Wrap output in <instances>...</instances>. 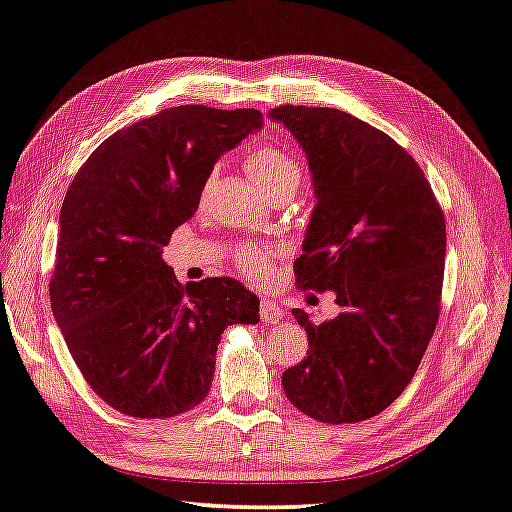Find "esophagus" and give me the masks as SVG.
I'll return each mask as SVG.
<instances>
[{
  "instance_id": "esophagus-1",
  "label": "esophagus",
  "mask_w": 512,
  "mask_h": 512,
  "mask_svg": "<svg viewBox=\"0 0 512 512\" xmlns=\"http://www.w3.org/2000/svg\"><path fill=\"white\" fill-rule=\"evenodd\" d=\"M259 315H262V322L277 324L279 319L284 317V308L279 306L275 299H262V304H259Z\"/></svg>"
}]
</instances>
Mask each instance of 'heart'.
I'll use <instances>...</instances> for the list:
<instances>
[{"label": "heart", "instance_id": "obj_1", "mask_svg": "<svg viewBox=\"0 0 512 512\" xmlns=\"http://www.w3.org/2000/svg\"><path fill=\"white\" fill-rule=\"evenodd\" d=\"M248 177L253 179L255 186L270 199L277 195H295L302 186V168L290 157L286 150L266 146L257 148L246 159ZM213 177L206 179L204 195L208 193ZM235 266L255 282H264L270 273V250L248 246L235 255Z\"/></svg>", "mask_w": 512, "mask_h": 512}]
</instances>
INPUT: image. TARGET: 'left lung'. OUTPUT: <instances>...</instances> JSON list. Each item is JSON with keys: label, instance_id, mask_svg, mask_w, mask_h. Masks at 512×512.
I'll use <instances>...</instances> for the list:
<instances>
[{"label": "left lung", "instance_id": "8db88e82", "mask_svg": "<svg viewBox=\"0 0 512 512\" xmlns=\"http://www.w3.org/2000/svg\"><path fill=\"white\" fill-rule=\"evenodd\" d=\"M306 153L315 208L297 259L302 288L333 290L339 315H293L308 353L282 375L290 404L326 424L382 413L415 377L439 317L446 222L422 168L393 137L337 108L279 106Z\"/></svg>", "mask_w": 512, "mask_h": 512}]
</instances>
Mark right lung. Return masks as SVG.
<instances>
[{"label":"right lung","instance_id":"add662e5","mask_svg":"<svg viewBox=\"0 0 512 512\" xmlns=\"http://www.w3.org/2000/svg\"><path fill=\"white\" fill-rule=\"evenodd\" d=\"M255 108L175 106L95 148L59 210L50 306L84 379L124 415L164 419L208 395L224 328L257 324L233 277L177 282L162 259L213 166L257 133Z\"/></svg>","mask_w":512,"mask_h":512}]
</instances>
